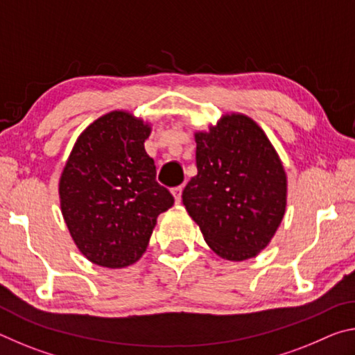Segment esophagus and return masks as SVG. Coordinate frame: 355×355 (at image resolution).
<instances>
[{
    "label": "esophagus",
    "mask_w": 355,
    "mask_h": 355,
    "mask_svg": "<svg viewBox=\"0 0 355 355\" xmlns=\"http://www.w3.org/2000/svg\"><path fill=\"white\" fill-rule=\"evenodd\" d=\"M182 192H183V186H177V188L172 189V194H173V199H175L177 203L182 202Z\"/></svg>",
    "instance_id": "1"
}]
</instances>
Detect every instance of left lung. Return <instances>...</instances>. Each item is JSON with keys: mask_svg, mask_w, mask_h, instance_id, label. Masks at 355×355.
Returning a JSON list of instances; mask_svg holds the SVG:
<instances>
[{"mask_svg": "<svg viewBox=\"0 0 355 355\" xmlns=\"http://www.w3.org/2000/svg\"><path fill=\"white\" fill-rule=\"evenodd\" d=\"M197 175L183 205L219 257L243 261L271 243L286 208V173L271 141L250 117L224 114L197 131Z\"/></svg>", "mask_w": 355, "mask_h": 355, "instance_id": "1", "label": "left lung"}]
</instances>
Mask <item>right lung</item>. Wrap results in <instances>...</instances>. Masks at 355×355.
<instances>
[{
	"instance_id": "obj_1",
	"label": "right lung",
	"mask_w": 355,
	"mask_h": 355,
	"mask_svg": "<svg viewBox=\"0 0 355 355\" xmlns=\"http://www.w3.org/2000/svg\"><path fill=\"white\" fill-rule=\"evenodd\" d=\"M152 127L128 111L98 117L78 137L59 180V200L76 248L103 268L142 257L156 218L173 197L156 182L144 142Z\"/></svg>"
}]
</instances>
